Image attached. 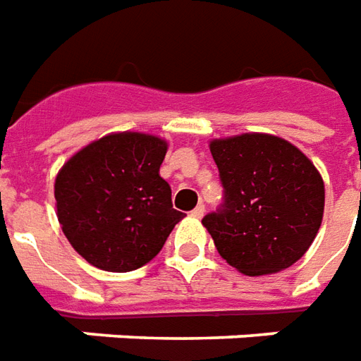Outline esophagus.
I'll list each match as a JSON object with an SVG mask.
<instances>
[{
	"label": "esophagus",
	"instance_id": "1",
	"mask_svg": "<svg viewBox=\"0 0 361 361\" xmlns=\"http://www.w3.org/2000/svg\"><path fill=\"white\" fill-rule=\"evenodd\" d=\"M204 213H206V206L204 204H200L192 209V217H196V219H202L204 217Z\"/></svg>",
	"mask_w": 361,
	"mask_h": 361
}]
</instances>
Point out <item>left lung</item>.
I'll return each instance as SVG.
<instances>
[{
	"label": "left lung",
	"instance_id": "8db88e82",
	"mask_svg": "<svg viewBox=\"0 0 361 361\" xmlns=\"http://www.w3.org/2000/svg\"><path fill=\"white\" fill-rule=\"evenodd\" d=\"M225 204L202 225L219 256L250 277L271 275L304 256L323 221L325 184L302 149L281 136L213 138Z\"/></svg>",
	"mask_w": 361,
	"mask_h": 361
}]
</instances>
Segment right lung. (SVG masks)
Wrapping results in <instances>:
<instances>
[{"label":"right lung","instance_id":"right-lung-1","mask_svg":"<svg viewBox=\"0 0 361 361\" xmlns=\"http://www.w3.org/2000/svg\"><path fill=\"white\" fill-rule=\"evenodd\" d=\"M169 142L148 133L105 134L63 163L54 184L57 219L90 265L126 273L149 264L183 221L159 175Z\"/></svg>","mask_w":361,"mask_h":361}]
</instances>
